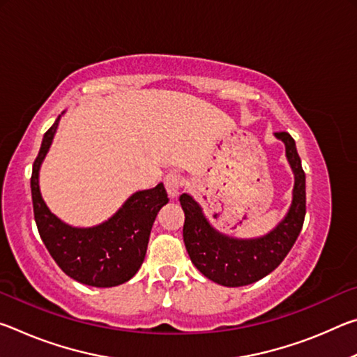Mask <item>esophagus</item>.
Returning a JSON list of instances; mask_svg holds the SVG:
<instances>
[{"instance_id":"obj_1","label":"esophagus","mask_w":357,"mask_h":357,"mask_svg":"<svg viewBox=\"0 0 357 357\" xmlns=\"http://www.w3.org/2000/svg\"><path fill=\"white\" fill-rule=\"evenodd\" d=\"M164 183H165V189H167L168 197H170V198H176V197L179 195L181 189H183L184 179H183V176H181V174H178V173H168L167 176H165Z\"/></svg>"}]
</instances>
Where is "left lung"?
I'll use <instances>...</instances> for the list:
<instances>
[{
	"instance_id": "1",
	"label": "left lung",
	"mask_w": 357,
	"mask_h": 357,
	"mask_svg": "<svg viewBox=\"0 0 357 357\" xmlns=\"http://www.w3.org/2000/svg\"><path fill=\"white\" fill-rule=\"evenodd\" d=\"M285 143V153L294 173L293 202L288 214L273 231L255 239L225 236L211 227L190 195L179 197L185 220L183 238L190 261L200 273L223 287H244L263 279L279 266L298 239L305 217V173L296 143L288 132H275Z\"/></svg>"
}]
</instances>
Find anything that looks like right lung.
<instances>
[{
	"mask_svg": "<svg viewBox=\"0 0 357 357\" xmlns=\"http://www.w3.org/2000/svg\"><path fill=\"white\" fill-rule=\"evenodd\" d=\"M59 123L45 132L33 164L34 220L42 243L66 275L84 285L110 288L130 280L146 255L155 215L168 203L164 184L135 192L107 222L91 228L70 227L50 213L42 200L39 170Z\"/></svg>",
	"mask_w": 357,
	"mask_h": 357,
	"instance_id": "1",
	"label": "right lung"
}]
</instances>
